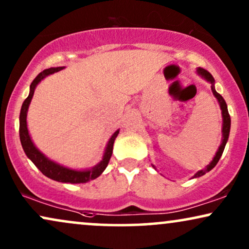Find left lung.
Instances as JSON below:
<instances>
[{"label": "left lung", "mask_w": 249, "mask_h": 249, "mask_svg": "<svg viewBox=\"0 0 249 249\" xmlns=\"http://www.w3.org/2000/svg\"><path fill=\"white\" fill-rule=\"evenodd\" d=\"M197 74L201 75V77L204 78L207 81H209L210 84H212V90H213V94L215 95V97L217 99V101L219 103V107H221V110H222V117H223V127H222V143L221 146L218 147V150H217L215 157L213 159V161L209 163L208 165L206 166L203 170H200V171H197L196 174L194 175L193 178H197V177H201V176H203L204 174H207V172H209L210 170L215 168V165L218 163L219 159H221L223 152H224V148H225V144L228 142V139H229V134H230V128H231V118H230V115H229V111H228V106H226V102L225 100L223 99L221 94H218L216 92L215 89V79H213V77L212 74L209 73L208 71L204 70L202 68H197Z\"/></svg>", "instance_id": "left-lung-1"}]
</instances>
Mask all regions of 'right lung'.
Segmentation results:
<instances>
[{
  "mask_svg": "<svg viewBox=\"0 0 249 249\" xmlns=\"http://www.w3.org/2000/svg\"><path fill=\"white\" fill-rule=\"evenodd\" d=\"M63 67L59 68H50L46 69L42 72H40L39 74L36 75V79L32 81L30 86V94L25 100L23 106H21L20 109V115H19V138L21 146H23V149L25 154L28 159L31 160L34 163V165L36 166L37 169L42 172L46 177H48L53 180L61 181V182H71V184H80V182H87L89 180H93L99 177L100 175L105 171L107 165L110 161V157L112 155V147H114L115 139L117 138L119 133V130L115 132L114 134L111 135L108 141V144H107L105 154H103L102 161L93 166L92 169L88 170H73L70 168H65L58 163H56L52 160H49L45 154H42L39 149L36 147V144L33 143V141L31 140L30 134H28L27 130V123H26V117H27V110L28 106H30L31 100H32L34 89L37 86V84L40 83L43 78H46L47 75L55 73V72H58L63 70Z\"/></svg>",
  "mask_w": 249,
  "mask_h": 249,
  "instance_id": "obj_1",
  "label": "right lung"
}]
</instances>
